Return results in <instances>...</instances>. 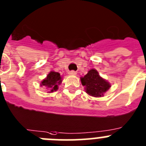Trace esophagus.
I'll return each instance as SVG.
<instances>
[{"label": "esophagus", "mask_w": 146, "mask_h": 146, "mask_svg": "<svg viewBox=\"0 0 146 146\" xmlns=\"http://www.w3.org/2000/svg\"><path fill=\"white\" fill-rule=\"evenodd\" d=\"M69 75H72V76H74L77 74V72H74V71H71V72H69Z\"/></svg>", "instance_id": "1"}]
</instances>
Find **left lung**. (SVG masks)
I'll list each match as a JSON object with an SVG mask.
<instances>
[{
  "instance_id": "1",
  "label": "left lung",
  "mask_w": 146,
  "mask_h": 146,
  "mask_svg": "<svg viewBox=\"0 0 146 146\" xmlns=\"http://www.w3.org/2000/svg\"><path fill=\"white\" fill-rule=\"evenodd\" d=\"M82 85L85 86V92L93 97H101L111 88V84L101 77L96 69H92L88 74L80 77Z\"/></svg>"
}]
</instances>
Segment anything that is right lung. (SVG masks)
<instances>
[{
  "mask_svg": "<svg viewBox=\"0 0 146 146\" xmlns=\"http://www.w3.org/2000/svg\"><path fill=\"white\" fill-rule=\"evenodd\" d=\"M62 82V77L58 72L50 71L47 77L40 82V86H44L48 89V93H53L58 89V85Z\"/></svg>",
  "mask_w": 146,
  "mask_h": 146,
  "instance_id": "1",
  "label": "right lung"
}]
</instances>
